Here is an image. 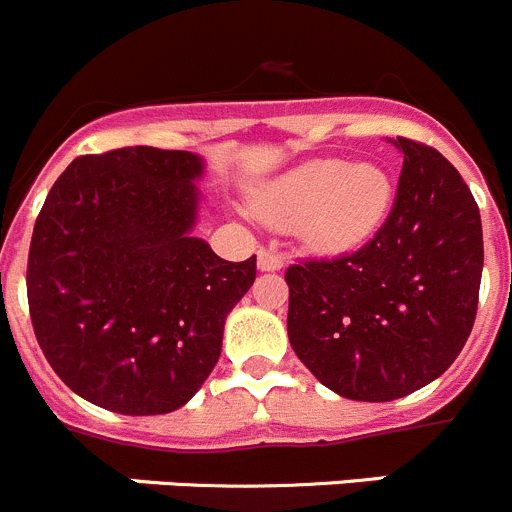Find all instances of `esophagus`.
I'll return each mask as SVG.
<instances>
[{
    "label": "esophagus",
    "mask_w": 512,
    "mask_h": 512,
    "mask_svg": "<svg viewBox=\"0 0 512 512\" xmlns=\"http://www.w3.org/2000/svg\"><path fill=\"white\" fill-rule=\"evenodd\" d=\"M257 265H260V270H280L285 265V255L278 250H272V247H262L257 252Z\"/></svg>",
    "instance_id": "34e87169"
}]
</instances>
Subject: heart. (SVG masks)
<instances>
[{
    "label": "heart",
    "mask_w": 512,
    "mask_h": 512,
    "mask_svg": "<svg viewBox=\"0 0 512 512\" xmlns=\"http://www.w3.org/2000/svg\"><path fill=\"white\" fill-rule=\"evenodd\" d=\"M391 197V176L381 166L318 159L298 166L272 186L265 212L280 219H303L305 234L315 245L346 250L379 229Z\"/></svg>",
    "instance_id": "heart-1"
}]
</instances>
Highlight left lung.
Returning a JSON list of instances; mask_svg holds the SVG:
<instances>
[{
  "mask_svg": "<svg viewBox=\"0 0 512 512\" xmlns=\"http://www.w3.org/2000/svg\"><path fill=\"white\" fill-rule=\"evenodd\" d=\"M404 166L369 242L285 270L288 336L310 374L356 401H391L442 376L477 315L480 209L437 148L396 136Z\"/></svg>",
  "mask_w": 512,
  "mask_h": 512,
  "instance_id": "obj_1",
  "label": "left lung"
}]
</instances>
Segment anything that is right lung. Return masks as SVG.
I'll return each instance as SVG.
<instances>
[{"label": "right lung", "instance_id": "obj_1", "mask_svg": "<svg viewBox=\"0 0 512 512\" xmlns=\"http://www.w3.org/2000/svg\"><path fill=\"white\" fill-rule=\"evenodd\" d=\"M202 159L151 146L75 159L52 184L27 257L37 343L70 389L128 417L184 407L222 353L257 257L191 237Z\"/></svg>", "mask_w": 512, "mask_h": 512}]
</instances>
